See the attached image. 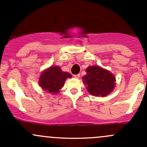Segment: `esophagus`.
<instances>
[{"label": "esophagus", "instance_id": "1", "mask_svg": "<svg viewBox=\"0 0 147 147\" xmlns=\"http://www.w3.org/2000/svg\"><path fill=\"white\" fill-rule=\"evenodd\" d=\"M80 77V74H78V75H74V78H76V79H79Z\"/></svg>", "mask_w": 147, "mask_h": 147}]
</instances>
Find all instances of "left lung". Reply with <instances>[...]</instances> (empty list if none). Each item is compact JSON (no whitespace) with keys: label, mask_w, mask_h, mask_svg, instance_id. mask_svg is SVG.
Listing matches in <instances>:
<instances>
[{"label":"left lung","mask_w":147,"mask_h":147,"mask_svg":"<svg viewBox=\"0 0 147 147\" xmlns=\"http://www.w3.org/2000/svg\"><path fill=\"white\" fill-rule=\"evenodd\" d=\"M87 75L82 77V82L87 91L95 97H106L116 86V78L107 69L98 65L89 66Z\"/></svg>","instance_id":"1"}]
</instances>
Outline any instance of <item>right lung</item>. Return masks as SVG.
<instances>
[{
    "label": "right lung",
    "mask_w": 147,
    "mask_h": 147,
    "mask_svg": "<svg viewBox=\"0 0 147 147\" xmlns=\"http://www.w3.org/2000/svg\"><path fill=\"white\" fill-rule=\"evenodd\" d=\"M67 78H72L69 72H63L59 66H50L40 74L38 84L46 92L57 94Z\"/></svg>",
    "instance_id": "add662e5"
}]
</instances>
